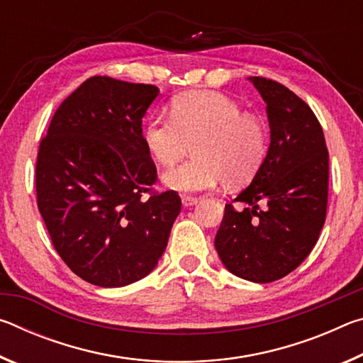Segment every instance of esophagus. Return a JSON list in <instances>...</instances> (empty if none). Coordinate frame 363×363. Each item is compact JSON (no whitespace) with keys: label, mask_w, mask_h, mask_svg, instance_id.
Here are the masks:
<instances>
[{"label":"esophagus","mask_w":363,"mask_h":363,"mask_svg":"<svg viewBox=\"0 0 363 363\" xmlns=\"http://www.w3.org/2000/svg\"><path fill=\"white\" fill-rule=\"evenodd\" d=\"M199 203V199H195V196H189V195H182V205L184 206H194Z\"/></svg>","instance_id":"obj_1"}]
</instances>
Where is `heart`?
<instances>
[{"mask_svg": "<svg viewBox=\"0 0 363 363\" xmlns=\"http://www.w3.org/2000/svg\"><path fill=\"white\" fill-rule=\"evenodd\" d=\"M194 143V157L168 169L163 182L179 192H200L224 179L247 182L267 153V130L255 115L216 91H192L176 97L171 116L153 115L144 128V144L163 167L181 160Z\"/></svg>", "mask_w": 363, "mask_h": 363, "instance_id": "b5f03b06", "label": "heart"}]
</instances>
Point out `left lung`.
I'll return each mask as SVG.
<instances>
[{
    "label": "left lung",
    "mask_w": 363,
    "mask_h": 363,
    "mask_svg": "<svg viewBox=\"0 0 363 363\" xmlns=\"http://www.w3.org/2000/svg\"><path fill=\"white\" fill-rule=\"evenodd\" d=\"M270 128L267 155L250 186L225 205L214 247L237 277L269 284L285 277L315 247L327 216L328 150L307 104L274 79L250 77Z\"/></svg>",
    "instance_id": "obj_1"
}]
</instances>
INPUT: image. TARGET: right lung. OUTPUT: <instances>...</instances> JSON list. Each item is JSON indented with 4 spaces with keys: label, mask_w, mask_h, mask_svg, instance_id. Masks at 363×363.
Returning <instances> with one entry per match:
<instances>
[{
    "label": "right lung",
    "mask_w": 363,
    "mask_h": 363,
    "mask_svg": "<svg viewBox=\"0 0 363 363\" xmlns=\"http://www.w3.org/2000/svg\"><path fill=\"white\" fill-rule=\"evenodd\" d=\"M158 93L110 77L86 79L60 104L40 144L43 220L67 266L97 286L149 275L181 211L174 190L143 199L157 181L143 118Z\"/></svg>",
    "instance_id": "add662e5"
}]
</instances>
